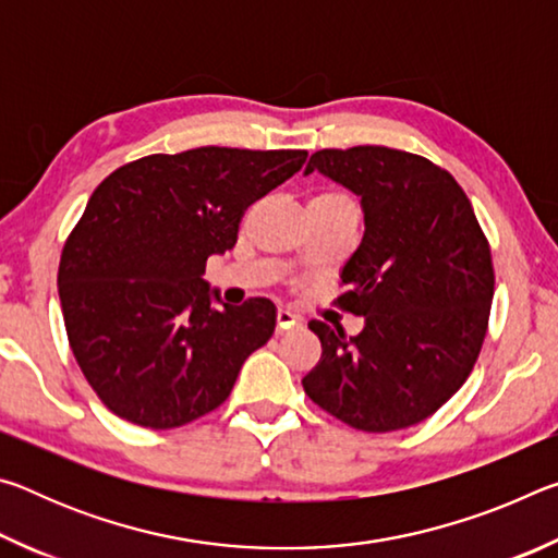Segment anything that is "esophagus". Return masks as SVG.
<instances>
[{"label": "esophagus", "instance_id": "1", "mask_svg": "<svg viewBox=\"0 0 558 558\" xmlns=\"http://www.w3.org/2000/svg\"><path fill=\"white\" fill-rule=\"evenodd\" d=\"M276 319H278V335L288 332V329L300 325V317L295 313H290V310H286V307L278 310V317Z\"/></svg>", "mask_w": 558, "mask_h": 558}]
</instances>
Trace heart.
I'll use <instances>...</instances> for the list:
<instances>
[{"label": "heart", "mask_w": 558, "mask_h": 558, "mask_svg": "<svg viewBox=\"0 0 558 558\" xmlns=\"http://www.w3.org/2000/svg\"><path fill=\"white\" fill-rule=\"evenodd\" d=\"M313 202H327V204H352V206H354V199H352V196L344 194V192H325V194L315 196Z\"/></svg>", "instance_id": "heart-1"}]
</instances>
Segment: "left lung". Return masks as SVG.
<instances>
[{
    "label": "left lung",
    "mask_w": 558,
    "mask_h": 558,
    "mask_svg": "<svg viewBox=\"0 0 558 558\" xmlns=\"http://www.w3.org/2000/svg\"><path fill=\"white\" fill-rule=\"evenodd\" d=\"M313 172L362 202L364 235L339 272V305L364 329L347 337L313 319L323 356L302 389L356 430L415 426L465 384L483 347L495 292L485 233L456 179L418 155L319 149Z\"/></svg>",
    "instance_id": "obj_1"
}]
</instances>
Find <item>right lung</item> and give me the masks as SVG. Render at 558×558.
I'll list each match as a JSON object with an SVG mask.
<instances>
[{
  "mask_svg": "<svg viewBox=\"0 0 558 558\" xmlns=\"http://www.w3.org/2000/svg\"><path fill=\"white\" fill-rule=\"evenodd\" d=\"M305 159L199 147L143 157L98 184L63 245L59 298L75 362L112 413L167 430L229 399L276 332V305H226L206 260L233 248L243 211Z\"/></svg>",
  "mask_w": 558,
  "mask_h": 558,
  "instance_id": "1",
  "label": "right lung"
}]
</instances>
